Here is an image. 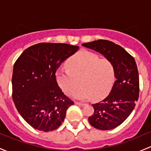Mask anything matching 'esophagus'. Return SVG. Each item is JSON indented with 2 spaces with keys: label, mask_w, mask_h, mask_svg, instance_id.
Returning a JSON list of instances; mask_svg holds the SVG:
<instances>
[{
  "label": "esophagus",
  "mask_w": 151,
  "mask_h": 151,
  "mask_svg": "<svg viewBox=\"0 0 151 151\" xmlns=\"http://www.w3.org/2000/svg\"><path fill=\"white\" fill-rule=\"evenodd\" d=\"M75 104H77V105H79V106H85V104H83V103H80V102H77V101H76L75 102Z\"/></svg>",
  "instance_id": "34e87169"
}]
</instances>
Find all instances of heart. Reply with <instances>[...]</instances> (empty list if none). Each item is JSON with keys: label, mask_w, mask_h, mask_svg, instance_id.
Here are the masks:
<instances>
[{"label": "heart", "mask_w": 151, "mask_h": 151, "mask_svg": "<svg viewBox=\"0 0 151 151\" xmlns=\"http://www.w3.org/2000/svg\"><path fill=\"white\" fill-rule=\"evenodd\" d=\"M67 68H60L55 77L60 88L67 94L79 100L101 99L109 94L115 80L113 63L96 54L82 51L67 61ZM80 83H78V81Z\"/></svg>", "instance_id": "b5f03b06"}]
</instances>
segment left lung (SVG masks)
Returning <instances> with one entry per match:
<instances>
[{"label": "left lung", "instance_id": "8db88e82", "mask_svg": "<svg viewBox=\"0 0 151 151\" xmlns=\"http://www.w3.org/2000/svg\"><path fill=\"white\" fill-rule=\"evenodd\" d=\"M83 46L101 53L113 63L115 80L109 95L92 104L94 113L88 118L90 124L99 130H110L124 122L138 100L139 74L134 58L123 47L108 40L99 39Z\"/></svg>", "mask_w": 151, "mask_h": 151}]
</instances>
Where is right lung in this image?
<instances>
[{
    "mask_svg": "<svg viewBox=\"0 0 151 151\" xmlns=\"http://www.w3.org/2000/svg\"><path fill=\"white\" fill-rule=\"evenodd\" d=\"M78 50L68 44L39 43L27 48L15 62L12 99L22 118L34 129H57L74 104L58 85L55 72Z\"/></svg>",
    "mask_w": 151,
    "mask_h": 151,
    "instance_id": "add662e5",
    "label": "right lung"
}]
</instances>
